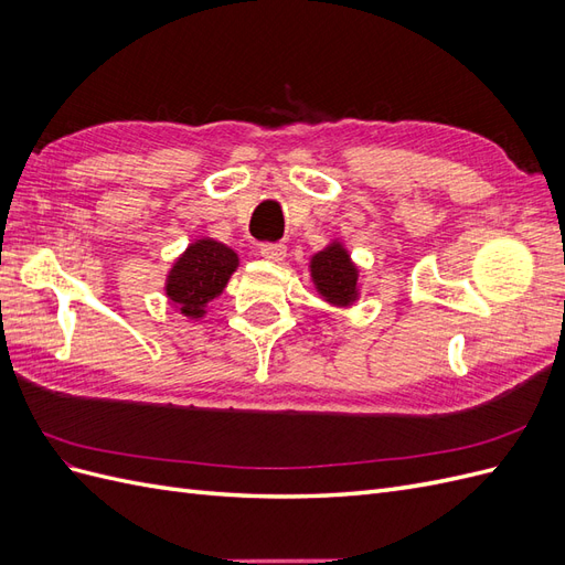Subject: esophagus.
Here are the masks:
<instances>
[{"mask_svg":"<svg viewBox=\"0 0 565 565\" xmlns=\"http://www.w3.org/2000/svg\"><path fill=\"white\" fill-rule=\"evenodd\" d=\"M259 254L264 256L266 262H273V264H280V262H285V256H287V249H285V245H276V243H264L262 247H259Z\"/></svg>","mask_w":565,"mask_h":565,"instance_id":"1","label":"esophagus"}]
</instances>
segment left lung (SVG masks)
<instances>
[{
  "mask_svg": "<svg viewBox=\"0 0 565 565\" xmlns=\"http://www.w3.org/2000/svg\"><path fill=\"white\" fill-rule=\"evenodd\" d=\"M309 276L320 299L337 309H349L361 299V268L339 237L311 256Z\"/></svg>",
  "mask_w": 565,
  "mask_h": 565,
  "instance_id": "obj_1",
  "label": "left lung"
}]
</instances>
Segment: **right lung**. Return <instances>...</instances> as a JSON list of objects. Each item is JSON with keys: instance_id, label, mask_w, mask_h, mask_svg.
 I'll return each mask as SVG.
<instances>
[{"instance_id": "obj_1", "label": "right lung", "mask_w": 565, "mask_h": 565, "mask_svg": "<svg viewBox=\"0 0 565 565\" xmlns=\"http://www.w3.org/2000/svg\"><path fill=\"white\" fill-rule=\"evenodd\" d=\"M241 256L214 237H198L167 270L164 297L174 311L191 320L207 316V306L224 295Z\"/></svg>"}]
</instances>
